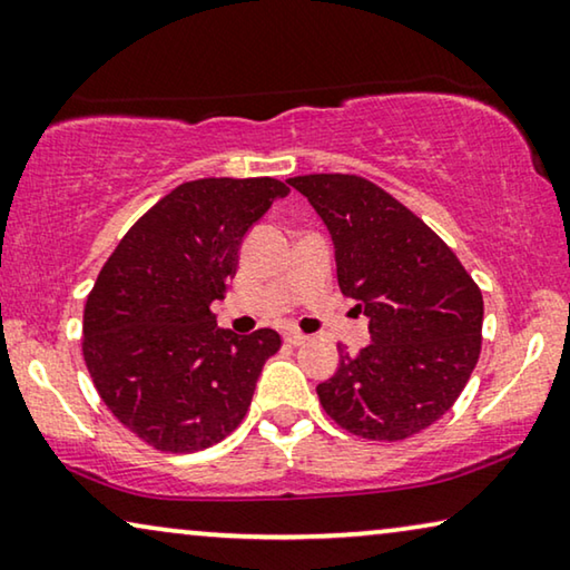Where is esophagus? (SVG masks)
<instances>
[{"instance_id":"obj_1","label":"esophagus","mask_w":570,"mask_h":570,"mask_svg":"<svg viewBox=\"0 0 570 570\" xmlns=\"http://www.w3.org/2000/svg\"><path fill=\"white\" fill-rule=\"evenodd\" d=\"M285 342L293 344V346H301V344L308 342V336L301 334V332H295V328H291V332H285Z\"/></svg>"}]
</instances>
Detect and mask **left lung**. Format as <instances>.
Returning <instances> with one entry per match:
<instances>
[{
  "instance_id": "left-lung-1",
  "label": "left lung",
  "mask_w": 570,
  "mask_h": 570,
  "mask_svg": "<svg viewBox=\"0 0 570 570\" xmlns=\"http://www.w3.org/2000/svg\"><path fill=\"white\" fill-rule=\"evenodd\" d=\"M334 242L336 279L370 318V344L318 383L346 432L395 442L448 414L481 354L483 295L455 252L357 175L291 177Z\"/></svg>"
}]
</instances>
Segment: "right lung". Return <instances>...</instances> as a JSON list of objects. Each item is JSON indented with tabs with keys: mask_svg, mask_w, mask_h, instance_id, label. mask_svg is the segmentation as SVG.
I'll list each match as a JSON object with an SVG mask.
<instances>
[{
	"mask_svg": "<svg viewBox=\"0 0 570 570\" xmlns=\"http://www.w3.org/2000/svg\"><path fill=\"white\" fill-rule=\"evenodd\" d=\"M291 187L272 177H208L164 195L97 275L81 352L105 406L161 452H197L249 411L279 334L218 328L213 301L236 275L238 249Z\"/></svg>",
	"mask_w": 570,
	"mask_h": 570,
	"instance_id": "right-lung-1",
	"label": "right lung"
}]
</instances>
